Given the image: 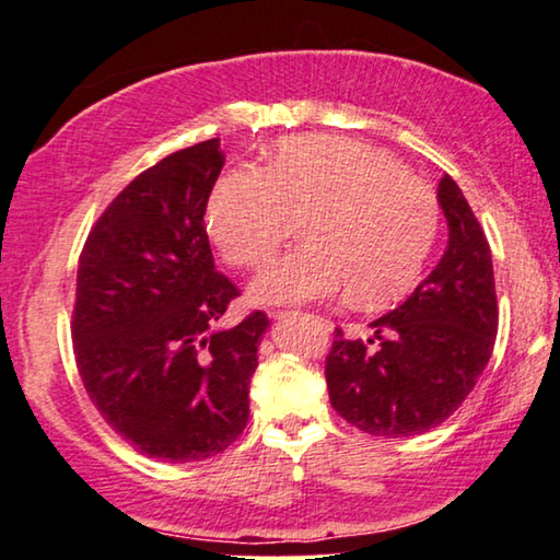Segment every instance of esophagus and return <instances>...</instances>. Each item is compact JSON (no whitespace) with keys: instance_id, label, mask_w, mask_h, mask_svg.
Instances as JSON below:
<instances>
[{"instance_id":"esophagus-1","label":"esophagus","mask_w":560,"mask_h":560,"mask_svg":"<svg viewBox=\"0 0 560 560\" xmlns=\"http://www.w3.org/2000/svg\"><path fill=\"white\" fill-rule=\"evenodd\" d=\"M283 314H287V312H279V314H277V317H283Z\"/></svg>"}]
</instances>
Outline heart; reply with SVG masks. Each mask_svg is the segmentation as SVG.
<instances>
[{
  "instance_id": "1",
  "label": "heart",
  "mask_w": 560,
  "mask_h": 560,
  "mask_svg": "<svg viewBox=\"0 0 560 560\" xmlns=\"http://www.w3.org/2000/svg\"><path fill=\"white\" fill-rule=\"evenodd\" d=\"M304 218L306 243L273 261L250 294L264 304L350 291L381 306L419 281L439 233V200L383 149L342 137L283 141L269 170L223 175L208 200V231L238 269H258Z\"/></svg>"
}]
</instances>
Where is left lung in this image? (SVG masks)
<instances>
[{"mask_svg":"<svg viewBox=\"0 0 560 560\" xmlns=\"http://www.w3.org/2000/svg\"><path fill=\"white\" fill-rule=\"evenodd\" d=\"M439 205L448 246L398 310L370 322V340L335 327L325 360L329 404L373 436L404 439L439 427L464 404L498 335L492 250L459 185L444 175Z\"/></svg>","mask_w":560,"mask_h":560,"instance_id":"left-lung-1","label":"left lung"}]
</instances>
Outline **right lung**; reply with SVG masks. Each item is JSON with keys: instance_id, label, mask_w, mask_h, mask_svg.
I'll return each mask as SVG.
<instances>
[{"instance_id": "right-lung-1", "label": "right lung", "mask_w": 560, "mask_h": 560, "mask_svg": "<svg viewBox=\"0 0 560 560\" xmlns=\"http://www.w3.org/2000/svg\"><path fill=\"white\" fill-rule=\"evenodd\" d=\"M208 139L141 172L91 228L78 258L73 332L85 393L116 434L162 462L225 452L248 423V385L269 327L215 271L205 210L223 170Z\"/></svg>"}]
</instances>
